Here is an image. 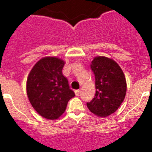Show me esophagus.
<instances>
[{
    "instance_id": "34e87169",
    "label": "esophagus",
    "mask_w": 152,
    "mask_h": 152,
    "mask_svg": "<svg viewBox=\"0 0 152 152\" xmlns=\"http://www.w3.org/2000/svg\"><path fill=\"white\" fill-rule=\"evenodd\" d=\"M81 92V89H79V90H75V94H76V96H79V93H80Z\"/></svg>"
}]
</instances>
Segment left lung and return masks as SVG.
Instances as JSON below:
<instances>
[{
	"label": "left lung",
	"instance_id": "left-lung-1",
	"mask_svg": "<svg viewBox=\"0 0 152 152\" xmlns=\"http://www.w3.org/2000/svg\"><path fill=\"white\" fill-rule=\"evenodd\" d=\"M90 68L96 79V95L87 106L99 117H107L124 102L126 93L125 76L117 62L105 56L95 57Z\"/></svg>",
	"mask_w": 152,
	"mask_h": 152
}]
</instances>
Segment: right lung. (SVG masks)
Wrapping results in <instances>:
<instances>
[{
    "label": "right lung",
    "mask_w": 152,
    "mask_h": 152,
    "mask_svg": "<svg viewBox=\"0 0 152 152\" xmlns=\"http://www.w3.org/2000/svg\"><path fill=\"white\" fill-rule=\"evenodd\" d=\"M65 62L53 56L38 61L29 73L26 92L31 104L45 118L56 120L65 111L67 102L75 96L62 74Z\"/></svg>",
    "instance_id": "right-lung-1"
}]
</instances>
